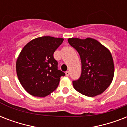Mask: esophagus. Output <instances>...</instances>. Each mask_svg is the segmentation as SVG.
Instances as JSON below:
<instances>
[{
    "label": "esophagus",
    "mask_w": 127,
    "mask_h": 127,
    "mask_svg": "<svg viewBox=\"0 0 127 127\" xmlns=\"http://www.w3.org/2000/svg\"><path fill=\"white\" fill-rule=\"evenodd\" d=\"M65 74H66V76H69V75H70V72L69 71H66L65 72Z\"/></svg>",
    "instance_id": "esophagus-1"
}]
</instances>
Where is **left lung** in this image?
<instances>
[{
    "label": "left lung",
    "instance_id": "1",
    "mask_svg": "<svg viewBox=\"0 0 127 127\" xmlns=\"http://www.w3.org/2000/svg\"><path fill=\"white\" fill-rule=\"evenodd\" d=\"M68 41L80 56L82 73L72 82L76 90L88 97L102 94L114 76V63L109 50L92 38H69Z\"/></svg>",
    "mask_w": 127,
    "mask_h": 127
}]
</instances>
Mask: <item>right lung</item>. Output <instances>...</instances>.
Listing matches in <instances>:
<instances>
[{"instance_id": "obj_1", "label": "right lung", "mask_w": 127, "mask_h": 127, "mask_svg": "<svg viewBox=\"0 0 127 127\" xmlns=\"http://www.w3.org/2000/svg\"><path fill=\"white\" fill-rule=\"evenodd\" d=\"M64 41L50 36L37 37L26 45L16 61V73L21 85L35 97L47 96L65 75L58 70L54 52Z\"/></svg>"}]
</instances>
